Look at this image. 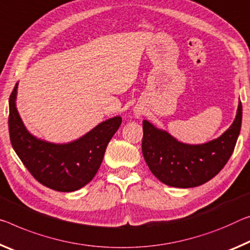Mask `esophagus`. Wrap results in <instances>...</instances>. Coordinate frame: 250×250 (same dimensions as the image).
Masks as SVG:
<instances>
[{"label":"esophagus","instance_id":"esophagus-1","mask_svg":"<svg viewBox=\"0 0 250 250\" xmlns=\"http://www.w3.org/2000/svg\"><path fill=\"white\" fill-rule=\"evenodd\" d=\"M141 114H142V112H141V111H139V110H138V111H136V116H137V117H140V116H141Z\"/></svg>","mask_w":250,"mask_h":250}]
</instances>
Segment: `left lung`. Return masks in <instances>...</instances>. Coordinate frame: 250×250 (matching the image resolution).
<instances>
[{
    "instance_id": "obj_1",
    "label": "left lung",
    "mask_w": 250,
    "mask_h": 250,
    "mask_svg": "<svg viewBox=\"0 0 250 250\" xmlns=\"http://www.w3.org/2000/svg\"><path fill=\"white\" fill-rule=\"evenodd\" d=\"M243 105L227 131L218 139L198 146L177 141L168 132L144 120L142 153L149 169L164 184L178 188H191L212 179L227 164L238 139Z\"/></svg>"
}]
</instances>
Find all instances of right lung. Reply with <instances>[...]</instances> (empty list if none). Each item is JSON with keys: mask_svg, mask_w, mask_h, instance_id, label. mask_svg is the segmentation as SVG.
<instances>
[{"mask_svg": "<svg viewBox=\"0 0 250 250\" xmlns=\"http://www.w3.org/2000/svg\"><path fill=\"white\" fill-rule=\"evenodd\" d=\"M17 89L18 83L9 100L10 139L31 175L45 187L61 192L74 191L89 184L100 168L106 146L122 119H109L70 144H50L27 132L15 106Z\"/></svg>", "mask_w": 250, "mask_h": 250, "instance_id": "add662e5", "label": "right lung"}]
</instances>
